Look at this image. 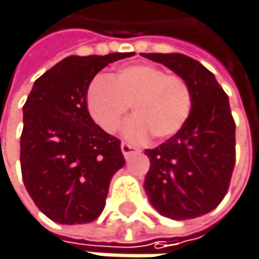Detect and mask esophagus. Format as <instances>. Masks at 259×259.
Returning a JSON list of instances; mask_svg holds the SVG:
<instances>
[{"label": "esophagus", "instance_id": "1", "mask_svg": "<svg viewBox=\"0 0 259 259\" xmlns=\"http://www.w3.org/2000/svg\"><path fill=\"white\" fill-rule=\"evenodd\" d=\"M121 153H123V156H124L126 159H129L133 153H139V148L130 145L127 142H123V144H121Z\"/></svg>", "mask_w": 259, "mask_h": 259}]
</instances>
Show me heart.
Here are the masks:
<instances>
[{"instance_id": "1", "label": "heart", "mask_w": 259, "mask_h": 259, "mask_svg": "<svg viewBox=\"0 0 259 259\" xmlns=\"http://www.w3.org/2000/svg\"><path fill=\"white\" fill-rule=\"evenodd\" d=\"M190 90L186 80L153 64H132L111 76L97 75L85 91L91 120L106 133H115L129 112L124 136L139 142L150 135L163 141L174 136L190 112Z\"/></svg>"}]
</instances>
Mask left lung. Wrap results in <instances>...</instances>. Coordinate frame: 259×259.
<instances>
[{"label": "left lung", "instance_id": "obj_1", "mask_svg": "<svg viewBox=\"0 0 259 259\" xmlns=\"http://www.w3.org/2000/svg\"><path fill=\"white\" fill-rule=\"evenodd\" d=\"M186 80L190 112L162 145L145 150L150 169L144 189L165 218L186 221L214 210L224 199L235 163V123L227 93L199 61L183 54H141Z\"/></svg>", "mask_w": 259, "mask_h": 259}]
</instances>
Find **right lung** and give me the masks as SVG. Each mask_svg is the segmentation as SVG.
Masks as SVG:
<instances>
[{"label": "right lung", "instance_id": "obj_1", "mask_svg": "<svg viewBox=\"0 0 259 259\" xmlns=\"http://www.w3.org/2000/svg\"><path fill=\"white\" fill-rule=\"evenodd\" d=\"M133 52L72 55L43 73L24 105L22 179L34 204L63 225L100 216L114 174L124 166L120 139L90 117L85 91L109 63Z\"/></svg>", "mask_w": 259, "mask_h": 259}]
</instances>
